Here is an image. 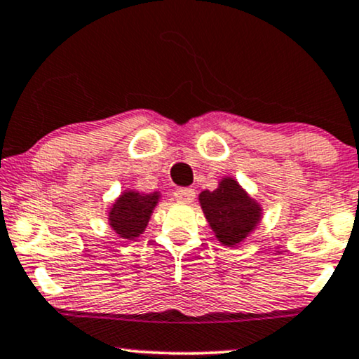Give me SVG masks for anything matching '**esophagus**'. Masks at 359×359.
<instances>
[{
    "label": "esophagus",
    "mask_w": 359,
    "mask_h": 359,
    "mask_svg": "<svg viewBox=\"0 0 359 359\" xmlns=\"http://www.w3.org/2000/svg\"><path fill=\"white\" fill-rule=\"evenodd\" d=\"M174 197H175V201H179V202L190 203L195 198V192H194V189H177Z\"/></svg>",
    "instance_id": "obj_1"
}]
</instances>
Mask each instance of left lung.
I'll return each instance as SVG.
<instances>
[{
    "mask_svg": "<svg viewBox=\"0 0 359 359\" xmlns=\"http://www.w3.org/2000/svg\"><path fill=\"white\" fill-rule=\"evenodd\" d=\"M201 205L217 238L225 247L242 242L260 220V207L232 179L222 180L220 187L213 192L203 190Z\"/></svg>",
    "mask_w": 359,
    "mask_h": 359,
    "instance_id": "left-lung-1",
    "label": "left lung"
}]
</instances>
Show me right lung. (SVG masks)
Masks as SVG:
<instances>
[{"mask_svg": "<svg viewBox=\"0 0 359 359\" xmlns=\"http://www.w3.org/2000/svg\"><path fill=\"white\" fill-rule=\"evenodd\" d=\"M157 203V194L142 195L139 192H126L109 213L112 229L122 238H135L146 229L151 219L152 208Z\"/></svg>", "mask_w": 359, "mask_h": 359, "instance_id": "1", "label": "right lung"}]
</instances>
